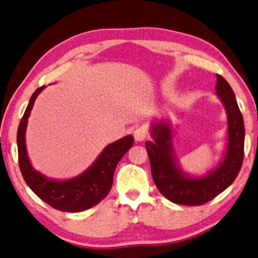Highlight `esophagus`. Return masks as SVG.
I'll return each instance as SVG.
<instances>
[{
    "mask_svg": "<svg viewBox=\"0 0 258 258\" xmlns=\"http://www.w3.org/2000/svg\"><path fill=\"white\" fill-rule=\"evenodd\" d=\"M147 129L144 127H140L138 129H136L134 131V136H135V140L137 142H142L146 138H147Z\"/></svg>",
    "mask_w": 258,
    "mask_h": 258,
    "instance_id": "esophagus-1",
    "label": "esophagus"
}]
</instances>
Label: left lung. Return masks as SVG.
Returning <instances> with one entry per match:
<instances>
[{
	"label": "left lung",
	"mask_w": 258,
	"mask_h": 258,
	"mask_svg": "<svg viewBox=\"0 0 258 258\" xmlns=\"http://www.w3.org/2000/svg\"><path fill=\"white\" fill-rule=\"evenodd\" d=\"M216 97L224 106L227 119L224 153L214 169L193 175L181 167L173 145L175 129L169 118L154 119L150 125L152 141L146 142L153 181L171 202L201 205L230 186L241 170L244 156L245 128L235 94L224 78L216 75Z\"/></svg>",
	"instance_id": "obj_1"
}]
</instances>
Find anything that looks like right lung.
I'll return each instance as SVG.
<instances>
[{
	"label": "right lung",
	"mask_w": 258,
	"mask_h": 258,
	"mask_svg": "<svg viewBox=\"0 0 258 258\" xmlns=\"http://www.w3.org/2000/svg\"><path fill=\"white\" fill-rule=\"evenodd\" d=\"M46 86L34 91L17 129L19 163L26 184L51 208L62 212H82L98 204L109 193L118 162L134 145V136L127 135L107 145L84 172L71 179H51L31 163L26 149V128L34 102Z\"/></svg>",
	"instance_id": "obj_1"
}]
</instances>
